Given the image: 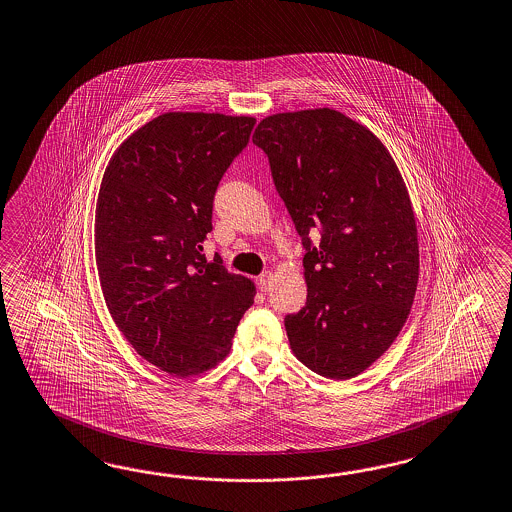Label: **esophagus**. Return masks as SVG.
Segmentation results:
<instances>
[{
  "label": "esophagus",
  "mask_w": 512,
  "mask_h": 512,
  "mask_svg": "<svg viewBox=\"0 0 512 512\" xmlns=\"http://www.w3.org/2000/svg\"><path fill=\"white\" fill-rule=\"evenodd\" d=\"M271 284H273V273H271V271H265V273H262L260 278H258V286H260L262 291H269Z\"/></svg>",
  "instance_id": "obj_1"
}]
</instances>
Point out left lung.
Here are the masks:
<instances>
[{"instance_id": "1", "label": "left lung", "mask_w": 512, "mask_h": 512, "mask_svg": "<svg viewBox=\"0 0 512 512\" xmlns=\"http://www.w3.org/2000/svg\"><path fill=\"white\" fill-rule=\"evenodd\" d=\"M252 143L306 249V304L284 319L291 351L317 375L353 379L394 343L418 288L407 185L377 135L328 107L265 117Z\"/></svg>"}]
</instances>
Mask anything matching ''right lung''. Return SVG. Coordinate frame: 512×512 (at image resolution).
Listing matches in <instances>:
<instances>
[{
	"label": "right lung",
	"instance_id": "1",
	"mask_svg": "<svg viewBox=\"0 0 512 512\" xmlns=\"http://www.w3.org/2000/svg\"><path fill=\"white\" fill-rule=\"evenodd\" d=\"M254 124L163 113L118 146L102 178L94 250L107 310L133 349L174 377L224 360L254 302L252 280L202 254L217 185Z\"/></svg>",
	"mask_w": 512,
	"mask_h": 512
}]
</instances>
